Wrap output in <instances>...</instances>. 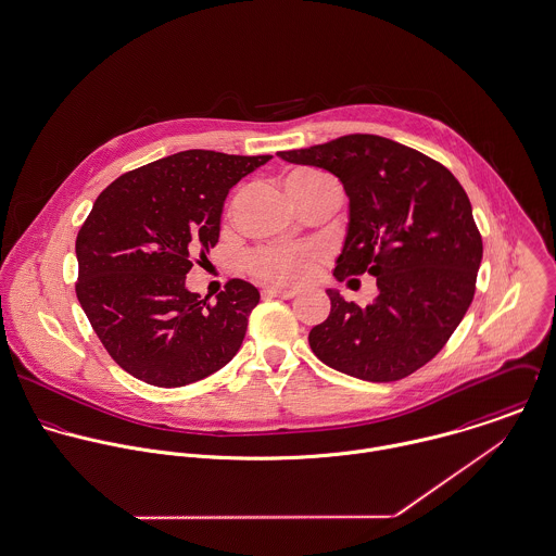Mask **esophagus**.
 <instances>
[{
    "label": "esophagus",
    "mask_w": 556,
    "mask_h": 556,
    "mask_svg": "<svg viewBox=\"0 0 556 556\" xmlns=\"http://www.w3.org/2000/svg\"><path fill=\"white\" fill-rule=\"evenodd\" d=\"M264 296H275V299H294L296 296V290H290V288H277V286H268L262 290Z\"/></svg>",
    "instance_id": "1"
}]
</instances>
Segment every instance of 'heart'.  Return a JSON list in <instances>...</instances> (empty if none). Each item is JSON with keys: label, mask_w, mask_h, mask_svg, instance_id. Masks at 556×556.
Listing matches in <instances>:
<instances>
[{"label": "heart", "mask_w": 556, "mask_h": 556, "mask_svg": "<svg viewBox=\"0 0 556 556\" xmlns=\"http://www.w3.org/2000/svg\"><path fill=\"white\" fill-rule=\"evenodd\" d=\"M316 172L294 169L286 176L283 185L292 187ZM320 262V251L312 244H294V247H266L257 249L247 257V268L255 277L273 283L294 286L307 281Z\"/></svg>", "instance_id": "heart-1"}]
</instances>
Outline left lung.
<instances>
[{"instance_id": "1", "label": "left lung", "mask_w": 556, "mask_h": 556, "mask_svg": "<svg viewBox=\"0 0 556 556\" xmlns=\"http://www.w3.org/2000/svg\"><path fill=\"white\" fill-rule=\"evenodd\" d=\"M331 172L350 200V223L333 275L376 277L369 305L337 290L329 318L314 327V354L341 374L393 382L432 361L475 296L483 255L466 191L439 161L380 135L277 152Z\"/></svg>"}]
</instances>
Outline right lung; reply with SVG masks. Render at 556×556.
<instances>
[{
  "label": "right lung",
  "instance_id": "1",
  "mask_svg": "<svg viewBox=\"0 0 556 556\" xmlns=\"http://www.w3.org/2000/svg\"><path fill=\"white\" fill-rule=\"evenodd\" d=\"M270 159L185 150L122 174L97 198L75 242V290L110 356L137 380L185 387L238 352L257 288L229 279L208 303L185 279L219 242L229 189Z\"/></svg>",
  "mask_w": 556,
  "mask_h": 556
}]
</instances>
